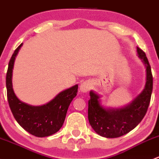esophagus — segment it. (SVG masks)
Here are the masks:
<instances>
[{
  "instance_id": "esophagus-1",
  "label": "esophagus",
  "mask_w": 159,
  "mask_h": 159,
  "mask_svg": "<svg viewBox=\"0 0 159 159\" xmlns=\"http://www.w3.org/2000/svg\"><path fill=\"white\" fill-rule=\"evenodd\" d=\"M91 89V83L89 81H84L80 85V91L83 93H86Z\"/></svg>"
}]
</instances>
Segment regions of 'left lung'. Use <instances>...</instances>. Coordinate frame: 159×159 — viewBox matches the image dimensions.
<instances>
[{
  "mask_svg": "<svg viewBox=\"0 0 159 159\" xmlns=\"http://www.w3.org/2000/svg\"><path fill=\"white\" fill-rule=\"evenodd\" d=\"M137 54L145 65L146 81L143 91L129 105L118 108L102 105L101 96L90 91L89 121L97 134L105 138H118L129 133L142 121L148 110L153 88L152 70L145 53L137 47Z\"/></svg>",
  "mask_w": 159,
  "mask_h": 159,
  "instance_id": "left-lung-1",
  "label": "left lung"
}]
</instances>
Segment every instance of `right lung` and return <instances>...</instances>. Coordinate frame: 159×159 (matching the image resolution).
Here are the masks:
<instances>
[{
    "instance_id": "obj_1",
    "label": "right lung",
    "mask_w": 159,
    "mask_h": 159,
    "mask_svg": "<svg viewBox=\"0 0 159 159\" xmlns=\"http://www.w3.org/2000/svg\"><path fill=\"white\" fill-rule=\"evenodd\" d=\"M22 44L14 51L8 64L6 87L9 106L15 120L25 131L36 137H47L62 127L68 107L77 95L78 85L75 84L62 91L45 105L34 106L21 102L13 89L12 72L15 57Z\"/></svg>"
}]
</instances>
